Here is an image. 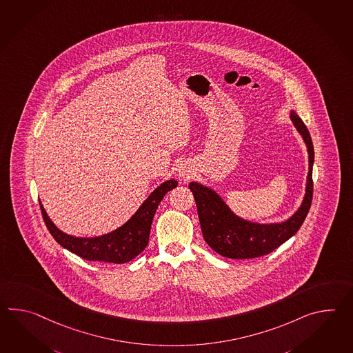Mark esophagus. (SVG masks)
<instances>
[{
	"instance_id": "34e87169",
	"label": "esophagus",
	"mask_w": 353,
	"mask_h": 353,
	"mask_svg": "<svg viewBox=\"0 0 353 353\" xmlns=\"http://www.w3.org/2000/svg\"><path fill=\"white\" fill-rule=\"evenodd\" d=\"M179 176H180L181 180H190L192 177V171H191V168L188 165H180Z\"/></svg>"
}]
</instances>
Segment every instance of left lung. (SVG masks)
Here are the masks:
<instances>
[{"label": "left lung", "instance_id": "8db88e82", "mask_svg": "<svg viewBox=\"0 0 353 353\" xmlns=\"http://www.w3.org/2000/svg\"><path fill=\"white\" fill-rule=\"evenodd\" d=\"M290 118L305 141L309 153L305 196L298 212L290 219L274 224L252 223L236 216L212 188L197 182L188 185L195 197L205 242L223 257L245 259L268 254L290 239L305 220L313 199V141L304 121L295 111H291Z\"/></svg>", "mask_w": 353, "mask_h": 353}]
</instances>
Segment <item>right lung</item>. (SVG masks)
Instances as JSON below:
<instances>
[{"mask_svg":"<svg viewBox=\"0 0 353 353\" xmlns=\"http://www.w3.org/2000/svg\"><path fill=\"white\" fill-rule=\"evenodd\" d=\"M177 186V181L168 180L158 186L141 204L133 216L117 230L94 238H79L63 233L49 219L41 203L40 210L49 233L65 250L87 261H101L110 263H125L144 251L158 205L163 196Z\"/></svg>","mask_w":353,"mask_h":353,"instance_id":"right-lung-1","label":"right lung"}]
</instances>
